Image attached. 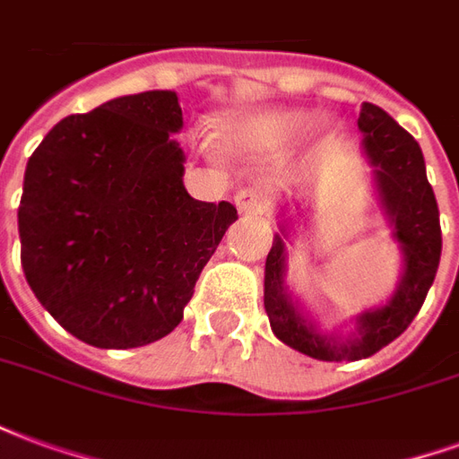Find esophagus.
<instances>
[{"label": "esophagus", "mask_w": 459, "mask_h": 459, "mask_svg": "<svg viewBox=\"0 0 459 459\" xmlns=\"http://www.w3.org/2000/svg\"><path fill=\"white\" fill-rule=\"evenodd\" d=\"M236 206H238L240 213H265L268 211V199L258 194V191L253 189H240L236 196Z\"/></svg>", "instance_id": "esophagus-1"}]
</instances>
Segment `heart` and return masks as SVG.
<instances>
[{"mask_svg":"<svg viewBox=\"0 0 459 459\" xmlns=\"http://www.w3.org/2000/svg\"><path fill=\"white\" fill-rule=\"evenodd\" d=\"M309 115L295 108H273L246 115H230L216 125V142L221 150L236 154H273L285 150L307 130ZM325 120H315L309 130L322 132Z\"/></svg>","mask_w":459,"mask_h":459,"instance_id":"obj_1","label":"heart"}]
</instances>
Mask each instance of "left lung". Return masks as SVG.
<instances>
[{"instance_id":"left-lung-1","label":"left lung","mask_w":459,"mask_h":459,"mask_svg":"<svg viewBox=\"0 0 459 459\" xmlns=\"http://www.w3.org/2000/svg\"><path fill=\"white\" fill-rule=\"evenodd\" d=\"M359 130L364 134L361 147L371 167L376 204L401 250V278L394 295L385 305L356 315L354 332H325L285 282L292 236V219H285V211H280V233H275L265 258L263 302L273 334L290 349L319 361H359L401 337L423 307L443 250L440 213L425 177L420 144L371 103L361 105Z\"/></svg>"}]
</instances>
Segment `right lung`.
Wrapping results in <instances>:
<instances>
[{"label":"right lung","mask_w":459,"mask_h":459,"mask_svg":"<svg viewBox=\"0 0 459 459\" xmlns=\"http://www.w3.org/2000/svg\"><path fill=\"white\" fill-rule=\"evenodd\" d=\"M174 91L108 100L54 125L24 171L22 268L46 312L98 349L167 337L238 211L184 189Z\"/></svg>","instance_id":"add662e5"}]
</instances>
